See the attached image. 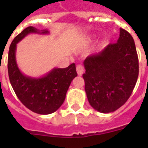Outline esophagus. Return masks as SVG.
<instances>
[{
	"label": "esophagus",
	"instance_id": "34e87169",
	"mask_svg": "<svg viewBox=\"0 0 148 148\" xmlns=\"http://www.w3.org/2000/svg\"><path fill=\"white\" fill-rule=\"evenodd\" d=\"M76 70H77V73L79 76H82L84 73V67L82 66V65H77V67H76Z\"/></svg>",
	"mask_w": 148,
	"mask_h": 148
}]
</instances>
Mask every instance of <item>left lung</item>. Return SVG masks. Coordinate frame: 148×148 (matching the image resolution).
<instances>
[{"mask_svg": "<svg viewBox=\"0 0 148 148\" xmlns=\"http://www.w3.org/2000/svg\"><path fill=\"white\" fill-rule=\"evenodd\" d=\"M85 90L90 106L109 113L126 102L139 75V61L132 36L120 28L116 43L90 55L84 61Z\"/></svg>", "mask_w": 148, "mask_h": 148, "instance_id": "1", "label": "left lung"}]
</instances>
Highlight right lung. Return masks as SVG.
I'll use <instances>...</instances> for the list:
<instances>
[{"label":"right lung","mask_w":148,"mask_h":148,"mask_svg":"<svg viewBox=\"0 0 148 148\" xmlns=\"http://www.w3.org/2000/svg\"><path fill=\"white\" fill-rule=\"evenodd\" d=\"M29 34L48 35L49 32L30 26L12 40L8 51V77L15 93L24 106L38 114H51L64 102L71 82L77 77L76 67L74 63L66 68L55 67L39 77L23 74L18 67L16 51L18 42Z\"/></svg>","instance_id":"right-lung-1"}]
</instances>
